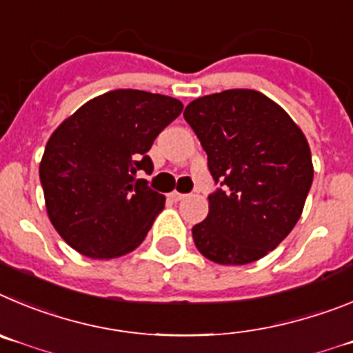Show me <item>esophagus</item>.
Returning <instances> with one entry per match:
<instances>
[{
  "mask_svg": "<svg viewBox=\"0 0 353 353\" xmlns=\"http://www.w3.org/2000/svg\"><path fill=\"white\" fill-rule=\"evenodd\" d=\"M169 196H170V199L174 200V202H179V200H183L184 196H186V195H184V193L176 192V190H174V192H170V193H169Z\"/></svg>",
  "mask_w": 353,
  "mask_h": 353,
  "instance_id": "obj_1",
  "label": "esophagus"
}]
</instances>
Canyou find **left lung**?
I'll return each mask as SVG.
<instances>
[{
    "label": "left lung",
    "instance_id": "obj_1",
    "mask_svg": "<svg viewBox=\"0 0 353 353\" xmlns=\"http://www.w3.org/2000/svg\"><path fill=\"white\" fill-rule=\"evenodd\" d=\"M183 116L223 184L209 195L208 218L192 228L196 250L221 265L262 259L299 221L313 183L303 130L255 90L196 98Z\"/></svg>",
    "mask_w": 353,
    "mask_h": 353
}]
</instances>
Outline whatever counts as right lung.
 Wrapping results in <instances>:
<instances>
[{"instance_id":"obj_1","label":"right lung","mask_w":353,"mask_h":353,"mask_svg":"<svg viewBox=\"0 0 353 353\" xmlns=\"http://www.w3.org/2000/svg\"><path fill=\"white\" fill-rule=\"evenodd\" d=\"M181 110L172 97L114 90L85 101L54 130L40 181L50 223L75 252L107 260L141 246L165 196L137 172H153L148 151Z\"/></svg>"}]
</instances>
